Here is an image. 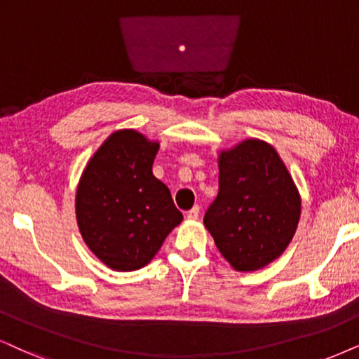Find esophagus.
Returning a JSON list of instances; mask_svg holds the SVG:
<instances>
[{"label":"esophagus","mask_w":359,"mask_h":359,"mask_svg":"<svg viewBox=\"0 0 359 359\" xmlns=\"http://www.w3.org/2000/svg\"><path fill=\"white\" fill-rule=\"evenodd\" d=\"M198 213H201V207L195 205V207H192V208H190V210L187 212V219H189V220H197V219H198Z\"/></svg>","instance_id":"1"}]
</instances>
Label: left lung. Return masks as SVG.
Returning a JSON list of instances; mask_svg holds the SVG:
<instances>
[{
  "label": "left lung",
  "instance_id": "1",
  "mask_svg": "<svg viewBox=\"0 0 359 359\" xmlns=\"http://www.w3.org/2000/svg\"><path fill=\"white\" fill-rule=\"evenodd\" d=\"M219 195L203 224L235 270L252 271L278 258L292 242L302 201L278 154L248 139L220 154Z\"/></svg>",
  "mask_w": 359,
  "mask_h": 359
}]
</instances>
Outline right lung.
Returning a JSON list of instances; mask_svg holds the SVG:
<instances>
[{
  "instance_id": "obj_1",
  "label": "right lung",
  "mask_w": 359,
  "mask_h": 359,
  "mask_svg": "<svg viewBox=\"0 0 359 359\" xmlns=\"http://www.w3.org/2000/svg\"><path fill=\"white\" fill-rule=\"evenodd\" d=\"M158 151L135 130H117L86 167L76 195L84 242L109 269L139 270L182 222L170 190L152 174Z\"/></svg>"
}]
</instances>
